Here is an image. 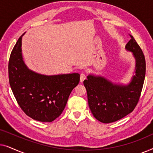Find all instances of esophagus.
<instances>
[{"mask_svg":"<svg viewBox=\"0 0 153 153\" xmlns=\"http://www.w3.org/2000/svg\"><path fill=\"white\" fill-rule=\"evenodd\" d=\"M86 76H87V75H86V74H85V73H81V76H80V81H81V82H83V81H84L85 79H86Z\"/></svg>","mask_w":153,"mask_h":153,"instance_id":"34e87169","label":"esophagus"}]
</instances>
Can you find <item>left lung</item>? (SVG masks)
I'll list each match as a JSON object with an SVG mask.
<instances>
[{"instance_id": "left-lung-1", "label": "left lung", "mask_w": 153, "mask_h": 153, "mask_svg": "<svg viewBox=\"0 0 153 153\" xmlns=\"http://www.w3.org/2000/svg\"><path fill=\"white\" fill-rule=\"evenodd\" d=\"M125 46L136 60L135 75L128 85L112 83L104 77L89 74L83 81L89 108L93 116L103 123L124 118L133 111L139 102L146 75V59L133 36Z\"/></svg>"}]
</instances>
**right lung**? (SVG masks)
<instances>
[{"instance_id": "right-lung-1", "label": "right lung", "mask_w": 153, "mask_h": 153, "mask_svg": "<svg viewBox=\"0 0 153 153\" xmlns=\"http://www.w3.org/2000/svg\"><path fill=\"white\" fill-rule=\"evenodd\" d=\"M22 36L10 54L8 64L10 87L27 116L40 122H52L63 111L71 92L79 84L80 74L47 76L30 70L23 60Z\"/></svg>"}]
</instances>
